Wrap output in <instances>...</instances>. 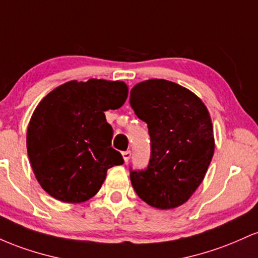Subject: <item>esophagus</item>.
<instances>
[{
    "label": "esophagus",
    "mask_w": 258,
    "mask_h": 258,
    "mask_svg": "<svg viewBox=\"0 0 258 258\" xmlns=\"http://www.w3.org/2000/svg\"><path fill=\"white\" fill-rule=\"evenodd\" d=\"M121 155H123L124 162H125V163H128L129 160H130V157H132V152H130V151H124L123 153H121Z\"/></svg>",
    "instance_id": "obj_1"
}]
</instances>
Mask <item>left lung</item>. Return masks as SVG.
<instances>
[{"instance_id":"8db88e82","label":"left lung","mask_w":258,"mask_h":258,"mask_svg":"<svg viewBox=\"0 0 258 258\" xmlns=\"http://www.w3.org/2000/svg\"><path fill=\"white\" fill-rule=\"evenodd\" d=\"M129 102L147 124L151 144L149 166L130 167L133 187L152 207L180 206L202 183L215 152L206 106L190 90L163 79L137 84Z\"/></svg>"}]
</instances>
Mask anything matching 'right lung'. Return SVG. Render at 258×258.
Wrapping results in <instances>:
<instances>
[{
    "label": "right lung",
    "mask_w": 258,
    "mask_h": 258,
    "mask_svg": "<svg viewBox=\"0 0 258 258\" xmlns=\"http://www.w3.org/2000/svg\"><path fill=\"white\" fill-rule=\"evenodd\" d=\"M123 82L73 80L51 91L36 107L28 126L29 160L37 181L63 202H84L96 195L107 169L124 160L111 147L113 129L105 111L123 106Z\"/></svg>",
    "instance_id": "obj_1"
}]
</instances>
